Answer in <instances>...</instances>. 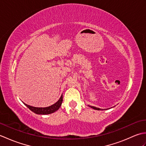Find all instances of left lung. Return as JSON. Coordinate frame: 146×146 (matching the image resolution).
I'll list each match as a JSON object with an SVG mask.
<instances>
[{"mask_svg": "<svg viewBox=\"0 0 146 146\" xmlns=\"http://www.w3.org/2000/svg\"><path fill=\"white\" fill-rule=\"evenodd\" d=\"M89 107H91V108H94V110H102L101 108H99L95 107H92V106H90V105H89ZM106 110H107V109H106Z\"/></svg>", "mask_w": 146, "mask_h": 146, "instance_id": "obj_1", "label": "left lung"}]
</instances>
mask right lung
Instances as JSON below:
<instances>
[{
  "instance_id": "right-lung-1",
  "label": "right lung",
  "mask_w": 146,
  "mask_h": 146,
  "mask_svg": "<svg viewBox=\"0 0 146 146\" xmlns=\"http://www.w3.org/2000/svg\"><path fill=\"white\" fill-rule=\"evenodd\" d=\"M62 102H63V95L61 96V97L59 99L58 102H56L53 105H52L51 106L48 107H35L30 106V105H27L24 103V104L27 107H28L32 111H33L34 113H35L36 114L48 115L54 113L56 111H57L61 107Z\"/></svg>"
}]
</instances>
